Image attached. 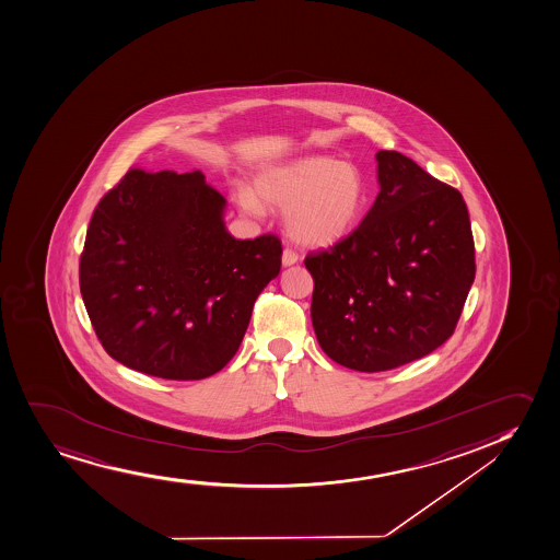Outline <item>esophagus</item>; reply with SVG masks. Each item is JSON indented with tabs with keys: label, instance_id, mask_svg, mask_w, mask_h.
<instances>
[{
	"label": "esophagus",
	"instance_id": "34e87169",
	"mask_svg": "<svg viewBox=\"0 0 560 560\" xmlns=\"http://www.w3.org/2000/svg\"><path fill=\"white\" fill-rule=\"evenodd\" d=\"M281 260H283V266L295 265V262H298V253L292 252V249L287 247V249L283 252V258H281Z\"/></svg>",
	"mask_w": 560,
	"mask_h": 560
}]
</instances>
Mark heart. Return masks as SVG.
I'll use <instances>...</instances> for the list:
<instances>
[{"label":"heart","instance_id":"obj_1","mask_svg":"<svg viewBox=\"0 0 560 560\" xmlns=\"http://www.w3.org/2000/svg\"><path fill=\"white\" fill-rule=\"evenodd\" d=\"M234 202L249 215L266 207L284 210L290 238L308 247H327L352 233L366 202L365 178L355 165L327 156H302L266 165L253 188L238 186Z\"/></svg>","mask_w":560,"mask_h":560}]
</instances>
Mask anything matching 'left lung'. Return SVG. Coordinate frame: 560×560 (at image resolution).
<instances>
[{"instance_id": "8db88e82", "label": "left lung", "mask_w": 560, "mask_h": 560, "mask_svg": "<svg viewBox=\"0 0 560 560\" xmlns=\"http://www.w3.org/2000/svg\"><path fill=\"white\" fill-rule=\"evenodd\" d=\"M380 194L350 236L311 253V320L322 350L359 372L424 358L458 324L475 281L471 223L458 189L400 152L376 154Z\"/></svg>"}]
</instances>
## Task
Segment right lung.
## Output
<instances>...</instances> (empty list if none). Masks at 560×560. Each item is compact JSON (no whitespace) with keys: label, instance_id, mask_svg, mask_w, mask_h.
<instances>
[{"label":"right lung","instance_id":"add662e5","mask_svg":"<svg viewBox=\"0 0 560 560\" xmlns=\"http://www.w3.org/2000/svg\"><path fill=\"white\" fill-rule=\"evenodd\" d=\"M225 207L199 170H130L102 197L80 290L115 361L164 380H202L238 352L283 247L273 234L234 238Z\"/></svg>","mask_w":560,"mask_h":560}]
</instances>
